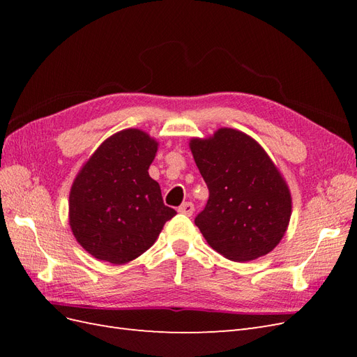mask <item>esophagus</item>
<instances>
[{
  "label": "esophagus",
  "instance_id": "obj_1",
  "mask_svg": "<svg viewBox=\"0 0 357 357\" xmlns=\"http://www.w3.org/2000/svg\"><path fill=\"white\" fill-rule=\"evenodd\" d=\"M193 211H195V207H193L192 202H185V204H181L180 207H178V213H181V214L192 215Z\"/></svg>",
  "mask_w": 357,
  "mask_h": 357
}]
</instances>
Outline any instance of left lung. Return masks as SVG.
<instances>
[{
    "instance_id": "obj_1",
    "label": "left lung",
    "mask_w": 357,
    "mask_h": 357,
    "mask_svg": "<svg viewBox=\"0 0 357 357\" xmlns=\"http://www.w3.org/2000/svg\"><path fill=\"white\" fill-rule=\"evenodd\" d=\"M190 150L210 197L195 218L204 238L235 262L261 257L282 241L291 214L284 178L257 142L231 128L192 138Z\"/></svg>"
}]
</instances>
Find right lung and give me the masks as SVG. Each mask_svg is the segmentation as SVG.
I'll list each match as a JSON object with an SVG mask.
<instances>
[{
    "label": "right lung",
    "instance_id": "right-lung-1",
    "mask_svg": "<svg viewBox=\"0 0 357 357\" xmlns=\"http://www.w3.org/2000/svg\"><path fill=\"white\" fill-rule=\"evenodd\" d=\"M158 143L139 129L107 138L75 177L70 226L75 240L100 261L126 264L153 245L177 214L149 176Z\"/></svg>",
    "mask_w": 357,
    "mask_h": 357
}]
</instances>
